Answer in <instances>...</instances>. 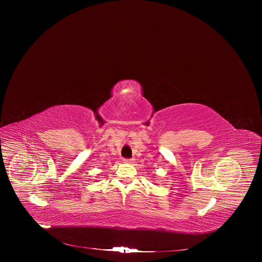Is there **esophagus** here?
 <instances>
[{
	"label": "esophagus",
	"instance_id": "esophagus-1",
	"mask_svg": "<svg viewBox=\"0 0 262 262\" xmlns=\"http://www.w3.org/2000/svg\"><path fill=\"white\" fill-rule=\"evenodd\" d=\"M134 160H135V159H127V158H126V159H124V162H125V163H129V164H131V163H133V162H134Z\"/></svg>",
	"mask_w": 262,
	"mask_h": 262
}]
</instances>
